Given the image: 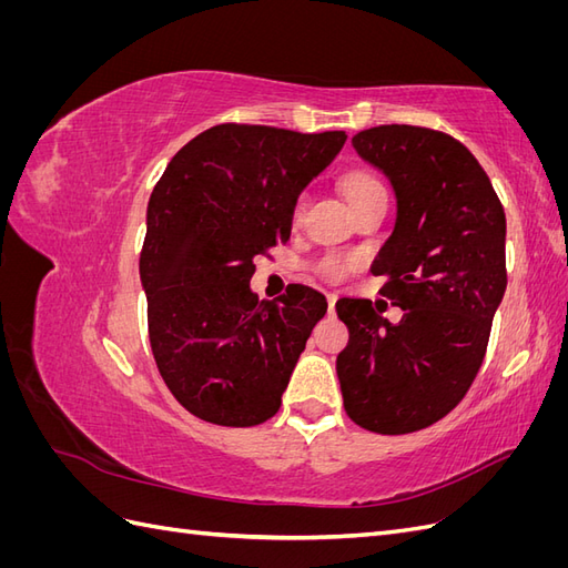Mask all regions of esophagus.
<instances>
[{"label":"esophagus","mask_w":568,"mask_h":568,"mask_svg":"<svg viewBox=\"0 0 568 568\" xmlns=\"http://www.w3.org/2000/svg\"><path fill=\"white\" fill-rule=\"evenodd\" d=\"M336 301H338V296H336V294H329V296H326V303H329V313H334Z\"/></svg>","instance_id":"obj_1"}]
</instances>
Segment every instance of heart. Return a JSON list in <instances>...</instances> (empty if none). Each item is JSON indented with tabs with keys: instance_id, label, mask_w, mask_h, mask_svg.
Returning <instances> with one entry per match:
<instances>
[{
	"instance_id": "heart-1",
	"label": "heart",
	"mask_w": 568,
	"mask_h": 568,
	"mask_svg": "<svg viewBox=\"0 0 568 568\" xmlns=\"http://www.w3.org/2000/svg\"><path fill=\"white\" fill-rule=\"evenodd\" d=\"M343 192H346V199L348 203H355L359 199H365L369 194H376V192H386L384 184L367 175V173H351L346 180H343ZM303 205H305V196H298L296 203H294V217H298L303 213ZM353 263L351 261H343V257H324V261L320 263V272L324 274V277L329 280H341L346 277V274L351 272Z\"/></svg>"
}]
</instances>
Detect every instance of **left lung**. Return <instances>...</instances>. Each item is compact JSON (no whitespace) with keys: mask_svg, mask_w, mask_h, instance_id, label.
<instances>
[{"mask_svg":"<svg viewBox=\"0 0 568 568\" xmlns=\"http://www.w3.org/2000/svg\"><path fill=\"white\" fill-rule=\"evenodd\" d=\"M353 146L398 199L372 272L388 277L382 294L403 320L388 322L367 298H341L351 338L336 372L348 417L400 436L443 419L476 379L507 288V220L486 170L450 134L379 125L357 132Z\"/></svg>","mask_w":568,"mask_h":568,"instance_id":"8db88e82","label":"left lung"}]
</instances>
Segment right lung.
<instances>
[{
	"label": "right lung",
	"mask_w": 568,
	"mask_h": 568,
	"mask_svg": "<svg viewBox=\"0 0 568 568\" xmlns=\"http://www.w3.org/2000/svg\"><path fill=\"white\" fill-rule=\"evenodd\" d=\"M343 144L341 130L222 123L184 144L153 186L140 255L149 341L194 417L255 426L277 415L326 298L291 284L257 301L253 257L288 242L296 199Z\"/></svg>",
	"instance_id": "right-lung-1"
}]
</instances>
